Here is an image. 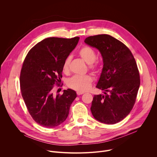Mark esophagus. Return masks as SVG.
<instances>
[{"label": "esophagus", "mask_w": 157, "mask_h": 157, "mask_svg": "<svg viewBox=\"0 0 157 157\" xmlns=\"http://www.w3.org/2000/svg\"><path fill=\"white\" fill-rule=\"evenodd\" d=\"M76 94H77V95L79 96V95H81V94H84V93H83V92H79V91H77V92H76Z\"/></svg>", "instance_id": "1"}]
</instances>
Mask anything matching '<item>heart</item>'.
<instances>
[{
  "mask_svg": "<svg viewBox=\"0 0 157 157\" xmlns=\"http://www.w3.org/2000/svg\"><path fill=\"white\" fill-rule=\"evenodd\" d=\"M79 55L87 64H89V70L93 73L97 74L99 72V64L98 61H95L96 59V53L93 48L89 46H84L79 51ZM70 62L71 58L70 56L66 57L64 60L62 65L63 73L67 74L70 72ZM93 81V78L90 75H76L68 80V85L74 90L84 92L90 89Z\"/></svg>",
  "mask_w": 157,
  "mask_h": 157,
  "instance_id": "obj_1",
  "label": "heart"
}]
</instances>
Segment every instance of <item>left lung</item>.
I'll return each mask as SVG.
<instances>
[{
  "mask_svg": "<svg viewBox=\"0 0 157 157\" xmlns=\"http://www.w3.org/2000/svg\"><path fill=\"white\" fill-rule=\"evenodd\" d=\"M84 42L101 52L104 66L96 87L104 95H94L91 110L94 117L106 124L123 120L136 103L140 79L132 52L110 35L90 36Z\"/></svg>",
  "mask_w": 157,
  "mask_h": 157,
  "instance_id": "1",
  "label": "left lung"
}]
</instances>
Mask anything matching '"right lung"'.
Segmentation results:
<instances>
[{"instance_id": "add662e5", "label": "right lung", "mask_w": 157, "mask_h": 157, "mask_svg": "<svg viewBox=\"0 0 157 157\" xmlns=\"http://www.w3.org/2000/svg\"><path fill=\"white\" fill-rule=\"evenodd\" d=\"M79 38L50 37L38 43L27 55L20 76V90L33 119L44 127L52 128L68 117L76 98L71 89L54 94L55 85L61 86L62 65L74 50Z\"/></svg>"}]
</instances>
